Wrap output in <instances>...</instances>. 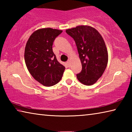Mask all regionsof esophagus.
I'll use <instances>...</instances> for the list:
<instances>
[{
    "instance_id": "34e87169",
    "label": "esophagus",
    "mask_w": 132,
    "mask_h": 132,
    "mask_svg": "<svg viewBox=\"0 0 132 132\" xmlns=\"http://www.w3.org/2000/svg\"><path fill=\"white\" fill-rule=\"evenodd\" d=\"M66 63H67V64H68L69 66H70V60H68V61H67Z\"/></svg>"
}]
</instances>
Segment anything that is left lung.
<instances>
[{
    "mask_svg": "<svg viewBox=\"0 0 132 132\" xmlns=\"http://www.w3.org/2000/svg\"><path fill=\"white\" fill-rule=\"evenodd\" d=\"M76 44L82 70L77 78L82 84L91 86L103 75L108 61V53L104 40L95 28L78 26L66 30Z\"/></svg>",
    "mask_w": 132,
    "mask_h": 132,
    "instance_id": "8db88e82",
    "label": "left lung"
}]
</instances>
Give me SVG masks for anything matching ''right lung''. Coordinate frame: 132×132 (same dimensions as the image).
Wrapping results in <instances>:
<instances>
[{
  "label": "right lung",
  "instance_id": "1",
  "mask_svg": "<svg viewBox=\"0 0 132 132\" xmlns=\"http://www.w3.org/2000/svg\"><path fill=\"white\" fill-rule=\"evenodd\" d=\"M62 30L44 28L35 31L27 42L24 59L33 78L46 87L56 84L61 80L65 67L60 63L53 52L55 38Z\"/></svg>",
  "mask_w": 132,
  "mask_h": 132
}]
</instances>
